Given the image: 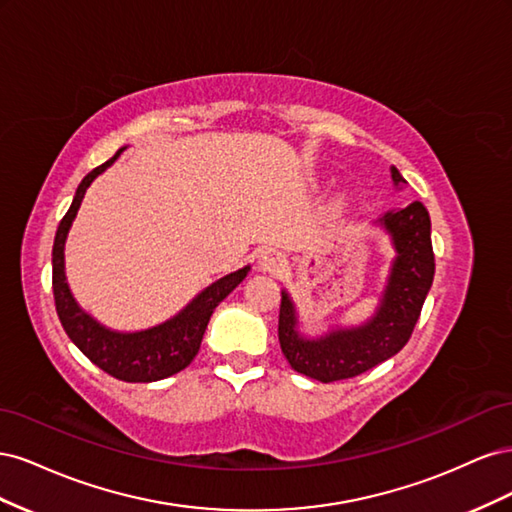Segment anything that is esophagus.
Wrapping results in <instances>:
<instances>
[{
	"label": "esophagus",
	"mask_w": 512,
	"mask_h": 512,
	"mask_svg": "<svg viewBox=\"0 0 512 512\" xmlns=\"http://www.w3.org/2000/svg\"><path fill=\"white\" fill-rule=\"evenodd\" d=\"M284 267V256L277 250H265L258 256V269L267 273H277Z\"/></svg>",
	"instance_id": "34e87169"
}]
</instances>
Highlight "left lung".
Masks as SVG:
<instances>
[{"label": "left lung", "mask_w": 512, "mask_h": 512, "mask_svg": "<svg viewBox=\"0 0 512 512\" xmlns=\"http://www.w3.org/2000/svg\"><path fill=\"white\" fill-rule=\"evenodd\" d=\"M391 177L395 185L406 183L395 166ZM378 222L391 235L397 256L374 318L361 327L337 329L320 339H307L299 335L297 312L288 292L282 290L277 327L280 346L290 367L307 378L335 382L361 376L404 348L421 316L436 273L429 213L416 200L406 209L384 213Z\"/></svg>", "instance_id": "obj_1"}]
</instances>
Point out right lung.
Listing matches in <instances>:
<instances>
[{
  "mask_svg": "<svg viewBox=\"0 0 512 512\" xmlns=\"http://www.w3.org/2000/svg\"><path fill=\"white\" fill-rule=\"evenodd\" d=\"M121 151L123 149H119L111 160H106L104 164L91 170V173L81 181L68 213L57 226V235L53 243V294L61 327H64L74 346L79 348L91 363L106 371L108 376L123 382H156L177 374V371L185 369L194 361L213 309L245 280L250 267L228 273L222 280L213 282L200 292L192 303H188V307L181 309L175 318L145 331H111L102 327V324L96 322L89 314H85L83 309L76 305L66 282L64 245L68 230L76 218V211H79L91 181L102 175L104 170L119 158Z\"/></svg>",
  "mask_w": 512,
  "mask_h": 512,
  "instance_id": "add662e5",
  "label": "right lung"
}]
</instances>
